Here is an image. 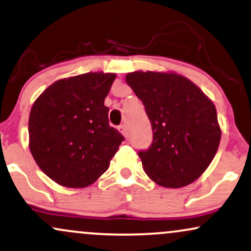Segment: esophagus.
<instances>
[{
  "mask_svg": "<svg viewBox=\"0 0 251 251\" xmlns=\"http://www.w3.org/2000/svg\"><path fill=\"white\" fill-rule=\"evenodd\" d=\"M119 131L122 135H125V136H126V125H121L119 126Z\"/></svg>",
  "mask_w": 251,
  "mask_h": 251,
  "instance_id": "34e87169",
  "label": "esophagus"
}]
</instances>
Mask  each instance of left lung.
I'll return each mask as SVG.
<instances>
[{"label": "left lung", "instance_id": "obj_1", "mask_svg": "<svg viewBox=\"0 0 251 251\" xmlns=\"http://www.w3.org/2000/svg\"><path fill=\"white\" fill-rule=\"evenodd\" d=\"M126 83L143 103L152 143L138 151L155 183L181 188L196 181L213 161L221 141L211 100L190 79L175 73L134 72Z\"/></svg>", "mask_w": 251, "mask_h": 251}]
</instances>
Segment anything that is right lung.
<instances>
[{
    "instance_id": "obj_1",
    "label": "right lung",
    "mask_w": 251,
    "mask_h": 251,
    "mask_svg": "<svg viewBox=\"0 0 251 251\" xmlns=\"http://www.w3.org/2000/svg\"><path fill=\"white\" fill-rule=\"evenodd\" d=\"M115 74L62 78L37 97L29 115V149L56 183L85 188L107 172L125 137L109 126L104 99Z\"/></svg>"
}]
</instances>
